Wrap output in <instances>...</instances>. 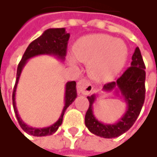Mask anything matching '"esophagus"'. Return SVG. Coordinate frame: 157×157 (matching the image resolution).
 Instances as JSON below:
<instances>
[{"mask_svg":"<svg viewBox=\"0 0 157 157\" xmlns=\"http://www.w3.org/2000/svg\"><path fill=\"white\" fill-rule=\"evenodd\" d=\"M77 90L81 94L91 93L93 91V85L85 79H81L77 82Z\"/></svg>","mask_w":157,"mask_h":157,"instance_id":"1","label":"esophagus"}]
</instances>
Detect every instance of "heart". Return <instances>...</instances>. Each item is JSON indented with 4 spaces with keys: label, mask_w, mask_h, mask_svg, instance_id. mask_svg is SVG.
<instances>
[{
    "label": "heart",
    "mask_w": 157,
    "mask_h": 157,
    "mask_svg": "<svg viewBox=\"0 0 157 157\" xmlns=\"http://www.w3.org/2000/svg\"><path fill=\"white\" fill-rule=\"evenodd\" d=\"M128 49L124 41L107 34H89L77 40L69 62L89 64L90 75L96 81H106L117 75L124 67Z\"/></svg>",
    "instance_id": "b5f03b06"
}]
</instances>
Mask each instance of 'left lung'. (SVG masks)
Instances as JSON below:
<instances>
[{
	"label": "left lung",
	"mask_w": 157,
	"mask_h": 157,
	"mask_svg": "<svg viewBox=\"0 0 157 157\" xmlns=\"http://www.w3.org/2000/svg\"><path fill=\"white\" fill-rule=\"evenodd\" d=\"M145 66L142 58L139 48L136 47L132 56L131 66L117 79L116 82H108L104 85L105 92H120L124 99L127 109L124 114L115 124H105L96 119L93 112V105L96 100V95L87 96L90 103L85 113L84 123L88 130L95 136L104 138H114L128 131L136 121L141 112L145 96Z\"/></svg>",
	"instance_id": "8db88e82"
}]
</instances>
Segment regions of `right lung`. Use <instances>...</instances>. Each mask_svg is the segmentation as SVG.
<instances>
[{
    "label": "right lung",
    "instance_id": "obj_1",
    "mask_svg": "<svg viewBox=\"0 0 157 157\" xmlns=\"http://www.w3.org/2000/svg\"><path fill=\"white\" fill-rule=\"evenodd\" d=\"M70 38V34L65 32L64 28H51L44 31V33L38 37L36 40L32 42L29 46L27 47L19 65L17 68V75H16V82L14 88H13V109L14 113L18 120V123L21 129L26 132L29 135L34 136H51L54 134L59 126L63 123V117L64 114L65 110L67 107L75 100L77 96V92H76V82L75 81L72 82H67L65 85V94H64V107L63 109V112L61 113L60 118L55 122L53 124L44 127V128H36V127H32L26 124L20 117L18 111L16 108L15 103V93L17 84L20 79V75L21 74V71L25 64L27 63V61L34 56L37 55H42V54H49V55H53L56 58H58L61 61H64L65 56H66V51H67V44L68 40Z\"/></svg>",
    "mask_w": 157,
    "mask_h": 157
}]
</instances>
